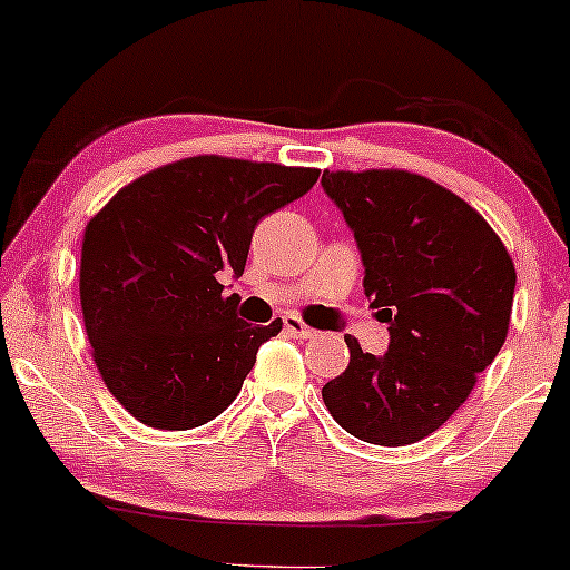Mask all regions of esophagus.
I'll use <instances>...</instances> for the list:
<instances>
[{
  "instance_id": "obj_1",
  "label": "esophagus",
  "mask_w": 570,
  "mask_h": 570,
  "mask_svg": "<svg viewBox=\"0 0 570 570\" xmlns=\"http://www.w3.org/2000/svg\"><path fill=\"white\" fill-rule=\"evenodd\" d=\"M285 333L293 335V338H317V330H312L304 320L296 317V314H285L283 317Z\"/></svg>"
}]
</instances>
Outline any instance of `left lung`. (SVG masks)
<instances>
[{"instance_id":"8db88e82","label":"left lung","mask_w":570,"mask_h":570,"mask_svg":"<svg viewBox=\"0 0 570 570\" xmlns=\"http://www.w3.org/2000/svg\"><path fill=\"white\" fill-rule=\"evenodd\" d=\"M322 187L354 232L364 296L391 333L383 356L348 335V367L322 399L367 444H414L465 404L500 354L515 266L479 210L420 174L325 171Z\"/></svg>"}]
</instances>
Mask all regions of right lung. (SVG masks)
Returning <instances> with one entry per match:
<instances>
[{
    "label": "right lung",
    "instance_id": "add662e5",
    "mask_svg": "<svg viewBox=\"0 0 570 570\" xmlns=\"http://www.w3.org/2000/svg\"><path fill=\"white\" fill-rule=\"evenodd\" d=\"M317 168L195 156L118 189L83 229L79 293L91 356L131 417L206 425L235 402L258 346L283 330L237 320L256 224L306 195Z\"/></svg>",
    "mask_w": 570,
    "mask_h": 570
}]
</instances>
